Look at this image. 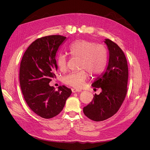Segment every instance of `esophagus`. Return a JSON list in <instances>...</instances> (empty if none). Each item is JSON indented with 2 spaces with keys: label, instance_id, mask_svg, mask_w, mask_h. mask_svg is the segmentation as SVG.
Here are the masks:
<instances>
[{
  "label": "esophagus",
  "instance_id": "34e87169",
  "mask_svg": "<svg viewBox=\"0 0 150 150\" xmlns=\"http://www.w3.org/2000/svg\"><path fill=\"white\" fill-rule=\"evenodd\" d=\"M72 93H76V92H81V90L79 89H77V88H72Z\"/></svg>",
  "mask_w": 150,
  "mask_h": 150
}]
</instances>
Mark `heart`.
<instances>
[{
	"instance_id": "1",
	"label": "heart",
	"mask_w": 150,
	"mask_h": 150,
	"mask_svg": "<svg viewBox=\"0 0 150 150\" xmlns=\"http://www.w3.org/2000/svg\"><path fill=\"white\" fill-rule=\"evenodd\" d=\"M69 54L74 58L79 59V71L70 73L63 78V82L70 86L81 87L88 77V73L91 76H97L104 71L108 59V52L101 45L85 40H76L68 48ZM57 66L60 71H65L67 68V58L65 55L60 54L57 59Z\"/></svg>"
}]
</instances>
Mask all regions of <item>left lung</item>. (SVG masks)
Segmentation results:
<instances>
[{"label":"left lung","mask_w":150,"mask_h":150,"mask_svg":"<svg viewBox=\"0 0 150 150\" xmlns=\"http://www.w3.org/2000/svg\"><path fill=\"white\" fill-rule=\"evenodd\" d=\"M109 52L108 67L92 83L101 89L93 101L83 108L84 115L94 121H103L117 113L127 93L128 67L122 50L109 39L104 41Z\"/></svg>","instance_id":"1"}]
</instances>
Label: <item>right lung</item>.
Returning a JSON list of instances; mask_svg holds the SVG:
<instances>
[{
  "mask_svg": "<svg viewBox=\"0 0 150 150\" xmlns=\"http://www.w3.org/2000/svg\"><path fill=\"white\" fill-rule=\"evenodd\" d=\"M66 37L49 35L37 39L24 53L21 62L19 82L30 109L45 119L52 118L63 110L72 91L65 85L55 91L49 82L56 78V56Z\"/></svg>",
  "mask_w": 150,
  "mask_h": 150,
  "instance_id": "obj_1",
  "label": "right lung"
}]
</instances>
